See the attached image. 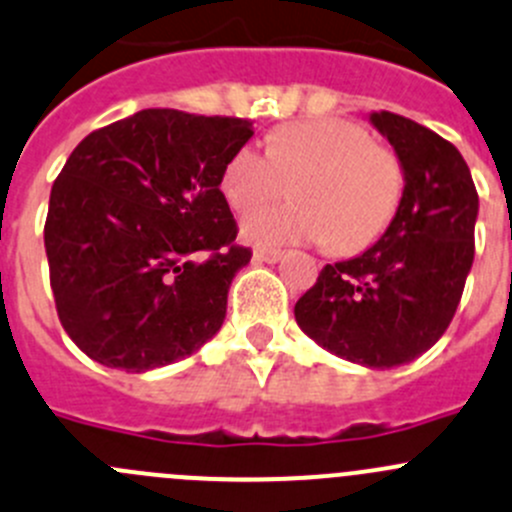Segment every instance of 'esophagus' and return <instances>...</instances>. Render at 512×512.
<instances>
[{"instance_id": "1", "label": "esophagus", "mask_w": 512, "mask_h": 512, "mask_svg": "<svg viewBox=\"0 0 512 512\" xmlns=\"http://www.w3.org/2000/svg\"><path fill=\"white\" fill-rule=\"evenodd\" d=\"M255 260L257 262H277V260H282V252L280 250H265V247H257L255 250Z\"/></svg>"}]
</instances>
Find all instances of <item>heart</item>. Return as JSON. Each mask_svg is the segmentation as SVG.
<instances>
[{
  "label": "heart",
  "mask_w": 512,
  "mask_h": 512,
  "mask_svg": "<svg viewBox=\"0 0 512 512\" xmlns=\"http://www.w3.org/2000/svg\"><path fill=\"white\" fill-rule=\"evenodd\" d=\"M295 180V205L265 207L242 222L257 245L322 242L360 252L382 237L403 195V175L390 152L372 145L360 124L322 117L292 122L272 135L270 150L242 145L222 170V192L237 212L260 207Z\"/></svg>",
  "instance_id": "obj_1"
}]
</instances>
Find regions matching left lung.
<instances>
[{"mask_svg":"<svg viewBox=\"0 0 512 512\" xmlns=\"http://www.w3.org/2000/svg\"><path fill=\"white\" fill-rule=\"evenodd\" d=\"M393 145L403 197L380 240L322 267L297 300L307 337L342 360L390 370L423 355L448 330L475 255L478 192L463 155L423 124L372 112Z\"/></svg>","mask_w":512,"mask_h":512,"instance_id":"obj_1","label":"left lung"}]
</instances>
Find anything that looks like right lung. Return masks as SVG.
<instances>
[{"instance_id": "1", "label": "right lung", "mask_w": 512, "mask_h": 512, "mask_svg": "<svg viewBox=\"0 0 512 512\" xmlns=\"http://www.w3.org/2000/svg\"><path fill=\"white\" fill-rule=\"evenodd\" d=\"M252 122L142 109L84 137L49 195L44 250L57 315L84 355L147 372L220 332L252 252L220 190Z\"/></svg>"}]
</instances>
